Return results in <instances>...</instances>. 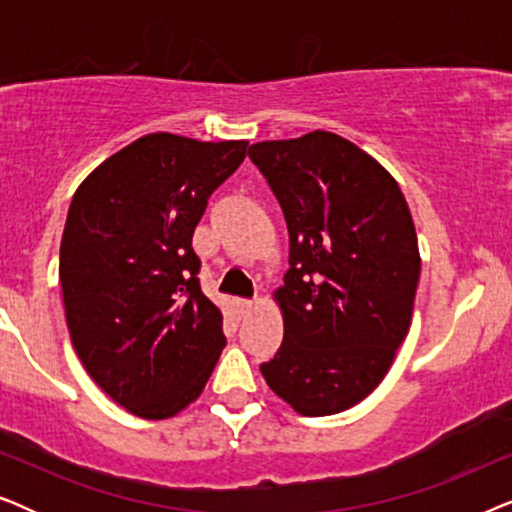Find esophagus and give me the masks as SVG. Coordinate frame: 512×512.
<instances>
[{
  "label": "esophagus",
  "mask_w": 512,
  "mask_h": 512,
  "mask_svg": "<svg viewBox=\"0 0 512 512\" xmlns=\"http://www.w3.org/2000/svg\"><path fill=\"white\" fill-rule=\"evenodd\" d=\"M258 305H261V300H237V307H240L242 314H249L251 310H256Z\"/></svg>",
  "instance_id": "34e87169"
}]
</instances>
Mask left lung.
Returning a JSON list of instances; mask_svg holds the SVG:
<instances>
[{
  "label": "left lung",
  "mask_w": 512,
  "mask_h": 512,
  "mask_svg": "<svg viewBox=\"0 0 512 512\" xmlns=\"http://www.w3.org/2000/svg\"><path fill=\"white\" fill-rule=\"evenodd\" d=\"M249 158L289 228V270L272 293L284 342L261 373L298 415L349 410L408 338L422 265L410 207L398 181L335 132L251 144Z\"/></svg>",
  "instance_id": "left-lung-1"
}]
</instances>
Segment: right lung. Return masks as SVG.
Masks as SVG:
<instances>
[{"mask_svg":"<svg viewBox=\"0 0 512 512\" xmlns=\"http://www.w3.org/2000/svg\"><path fill=\"white\" fill-rule=\"evenodd\" d=\"M247 146L151 132L76 188L60 242L69 338L97 387L132 415H179L226 347L191 240Z\"/></svg>","mask_w":512,"mask_h":512,"instance_id":"right-lung-1","label":"right lung"}]
</instances>
